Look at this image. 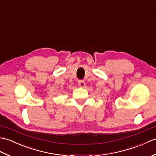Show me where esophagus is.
I'll list each match as a JSON object with an SVG mask.
<instances>
[{
	"label": "esophagus",
	"mask_w": 156,
	"mask_h": 156,
	"mask_svg": "<svg viewBox=\"0 0 156 156\" xmlns=\"http://www.w3.org/2000/svg\"><path fill=\"white\" fill-rule=\"evenodd\" d=\"M78 84L79 87H85V84H85V82L84 80H78Z\"/></svg>",
	"instance_id": "1"
}]
</instances>
